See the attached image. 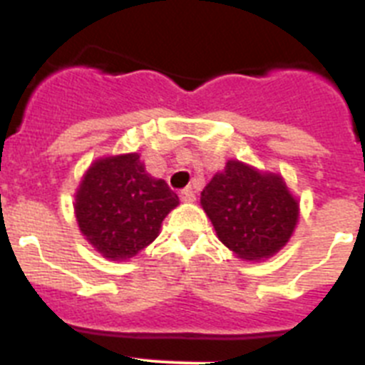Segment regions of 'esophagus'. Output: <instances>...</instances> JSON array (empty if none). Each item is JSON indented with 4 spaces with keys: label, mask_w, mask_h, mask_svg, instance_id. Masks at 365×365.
Returning <instances> with one entry per match:
<instances>
[{
    "label": "esophagus",
    "mask_w": 365,
    "mask_h": 365,
    "mask_svg": "<svg viewBox=\"0 0 365 365\" xmlns=\"http://www.w3.org/2000/svg\"><path fill=\"white\" fill-rule=\"evenodd\" d=\"M180 201H185V202H193L195 201V192H193L192 188H186L180 192Z\"/></svg>",
    "instance_id": "34e87169"
}]
</instances>
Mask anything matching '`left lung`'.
Listing matches in <instances>:
<instances>
[{
  "label": "left lung",
  "mask_w": 365,
  "mask_h": 365,
  "mask_svg": "<svg viewBox=\"0 0 365 365\" xmlns=\"http://www.w3.org/2000/svg\"><path fill=\"white\" fill-rule=\"evenodd\" d=\"M201 206L217 237L235 256L261 261L291 240L299 205L282 175L261 173L240 160H228L201 193Z\"/></svg>",
  "instance_id": "8db88e82"
}]
</instances>
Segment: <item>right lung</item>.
Segmentation results:
<instances>
[{
	"mask_svg": "<svg viewBox=\"0 0 365 365\" xmlns=\"http://www.w3.org/2000/svg\"><path fill=\"white\" fill-rule=\"evenodd\" d=\"M177 205V193L166 180L153 179L137 153L95 160L74 195L80 232L111 261L146 248Z\"/></svg>",
	"mask_w": 365,
	"mask_h": 365,
	"instance_id": "1",
	"label": "right lung"
}]
</instances>
